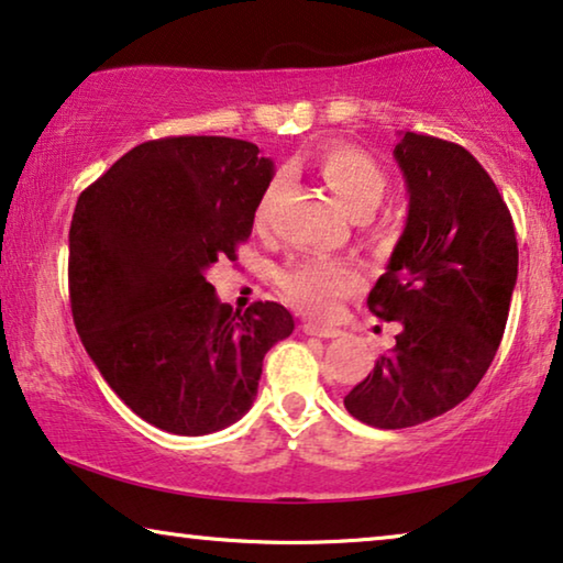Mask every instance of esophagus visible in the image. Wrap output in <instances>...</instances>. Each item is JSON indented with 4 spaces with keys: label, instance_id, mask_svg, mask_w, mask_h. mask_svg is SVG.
Segmentation results:
<instances>
[{
    "label": "esophagus",
    "instance_id": "34e87169",
    "mask_svg": "<svg viewBox=\"0 0 563 563\" xmlns=\"http://www.w3.org/2000/svg\"><path fill=\"white\" fill-rule=\"evenodd\" d=\"M300 329H303V334H308V336H319V339H334V336H339L336 329L319 327V323H311V321H306Z\"/></svg>",
    "mask_w": 563,
    "mask_h": 563
}]
</instances>
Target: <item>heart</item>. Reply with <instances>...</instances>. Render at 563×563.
<instances>
[{
	"instance_id": "b5f03b06",
	"label": "heart",
	"mask_w": 563,
	"mask_h": 563,
	"mask_svg": "<svg viewBox=\"0 0 563 563\" xmlns=\"http://www.w3.org/2000/svg\"><path fill=\"white\" fill-rule=\"evenodd\" d=\"M313 168L329 191L336 196L339 203L354 217H364L383 201L387 188L385 173L375 157L357 145L331 142V145L316 153ZM275 196H278V180L265 186L255 206L257 229L271 224ZM357 267L352 263H342V260H300V263L278 273V290L285 303H290L300 313L313 316V319L334 316L339 298L357 290Z\"/></svg>"
}]
</instances>
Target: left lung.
<instances>
[{
  "label": "left lung",
  "instance_id": "1",
  "mask_svg": "<svg viewBox=\"0 0 563 563\" xmlns=\"http://www.w3.org/2000/svg\"><path fill=\"white\" fill-rule=\"evenodd\" d=\"M393 155L408 221L367 306L402 331L344 398L375 429L426 423L470 398L503 342L518 280L516 227L477 157L416 132Z\"/></svg>",
  "mask_w": 563,
  "mask_h": 563
}]
</instances>
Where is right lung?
I'll list each match as a JSON object with an SVG mask.
<instances>
[{"label": "right lung", "instance_id": "1", "mask_svg": "<svg viewBox=\"0 0 563 563\" xmlns=\"http://www.w3.org/2000/svg\"><path fill=\"white\" fill-rule=\"evenodd\" d=\"M273 161L232 137H163L78 196L68 292L101 377L142 421L178 437L227 429L257 395L267 350L290 336L273 300L219 303L206 271L250 240Z\"/></svg>", "mask_w": 563, "mask_h": 563}]
</instances>
